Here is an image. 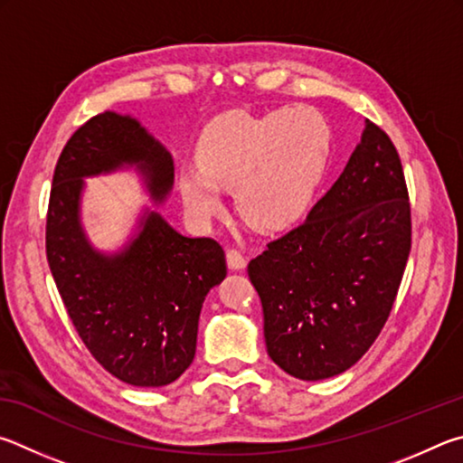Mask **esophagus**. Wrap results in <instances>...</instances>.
I'll list each match as a JSON object with an SVG mask.
<instances>
[{
    "mask_svg": "<svg viewBox=\"0 0 463 463\" xmlns=\"http://www.w3.org/2000/svg\"><path fill=\"white\" fill-rule=\"evenodd\" d=\"M227 266H230L232 270H241L246 269V256L240 252L238 248H230L227 250Z\"/></svg>",
    "mask_w": 463,
    "mask_h": 463,
    "instance_id": "34e87169",
    "label": "esophagus"
}]
</instances>
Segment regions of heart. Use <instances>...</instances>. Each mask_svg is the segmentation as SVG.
<instances>
[{"label":"heart","mask_w":463,"mask_h":463,"mask_svg":"<svg viewBox=\"0 0 463 463\" xmlns=\"http://www.w3.org/2000/svg\"><path fill=\"white\" fill-rule=\"evenodd\" d=\"M329 126L317 109L227 113L203 129L197 168L178 176L184 205L207 219L222 211L219 189H236L241 217L280 230L305 213L329 154Z\"/></svg>","instance_id":"heart-1"}]
</instances>
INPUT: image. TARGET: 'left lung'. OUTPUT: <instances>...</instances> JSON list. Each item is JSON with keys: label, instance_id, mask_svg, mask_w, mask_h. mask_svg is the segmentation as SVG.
I'll return each instance as SVG.
<instances>
[{"label": "left lung", "instance_id": "left-lung-1", "mask_svg": "<svg viewBox=\"0 0 463 463\" xmlns=\"http://www.w3.org/2000/svg\"><path fill=\"white\" fill-rule=\"evenodd\" d=\"M409 252L401 156L384 129L366 119L334 186L301 225L248 264L272 362L301 380L352 368L392 311Z\"/></svg>", "mask_w": 463, "mask_h": 463}]
</instances>
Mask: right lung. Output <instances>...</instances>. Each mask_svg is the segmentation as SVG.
<instances>
[{
  "instance_id": "1",
  "label": "right lung",
  "mask_w": 463,
  "mask_h": 463,
  "mask_svg": "<svg viewBox=\"0 0 463 463\" xmlns=\"http://www.w3.org/2000/svg\"><path fill=\"white\" fill-rule=\"evenodd\" d=\"M124 165L140 170L154 201L173 189V158L134 118L105 111L69 137L52 176L46 258L93 358L126 384L166 386L194 358L201 307L225 279V252L211 238L181 236L154 211L121 252H97L80 227L83 178Z\"/></svg>"
}]
</instances>
